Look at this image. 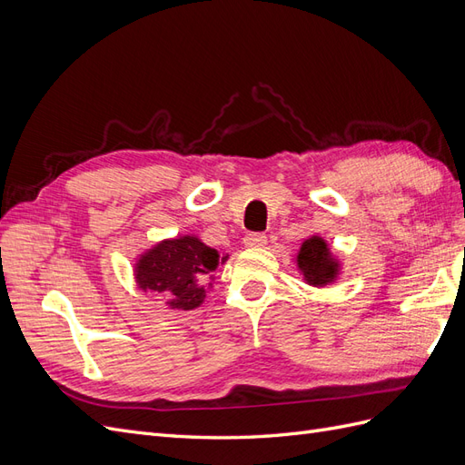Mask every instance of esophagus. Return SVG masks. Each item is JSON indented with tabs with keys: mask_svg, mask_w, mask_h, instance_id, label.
Listing matches in <instances>:
<instances>
[{
	"mask_svg": "<svg viewBox=\"0 0 465 465\" xmlns=\"http://www.w3.org/2000/svg\"><path fill=\"white\" fill-rule=\"evenodd\" d=\"M267 242V236L263 232H250L244 236V246L248 248H260L265 246Z\"/></svg>",
	"mask_w": 465,
	"mask_h": 465,
	"instance_id": "obj_1",
	"label": "esophagus"
}]
</instances>
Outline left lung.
Listing matches in <instances>:
<instances>
[{
  "label": "left lung",
  "instance_id": "8db88e82",
  "mask_svg": "<svg viewBox=\"0 0 465 465\" xmlns=\"http://www.w3.org/2000/svg\"><path fill=\"white\" fill-rule=\"evenodd\" d=\"M299 270L304 273V279L314 287H323L331 283L337 277V262L331 258L328 244L320 236H312L304 241L297 256Z\"/></svg>",
  "mask_w": 465,
  "mask_h": 465
}]
</instances>
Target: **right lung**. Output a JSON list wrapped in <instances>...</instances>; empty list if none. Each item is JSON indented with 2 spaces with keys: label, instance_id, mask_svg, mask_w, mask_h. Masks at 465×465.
<instances>
[{
  "label": "right lung",
  "instance_id": "1",
  "mask_svg": "<svg viewBox=\"0 0 465 465\" xmlns=\"http://www.w3.org/2000/svg\"><path fill=\"white\" fill-rule=\"evenodd\" d=\"M227 260L195 236H180L151 248L137 262L135 279L143 291L161 292L173 308L192 311L205 299V281Z\"/></svg>",
  "mask_w": 465,
  "mask_h": 465
}]
</instances>
